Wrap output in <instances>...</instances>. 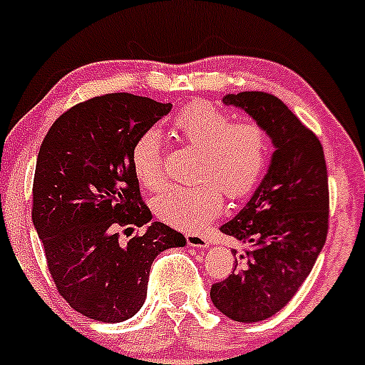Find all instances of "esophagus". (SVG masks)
<instances>
[{
	"label": "esophagus",
	"mask_w": 365,
	"mask_h": 365,
	"mask_svg": "<svg viewBox=\"0 0 365 365\" xmlns=\"http://www.w3.org/2000/svg\"><path fill=\"white\" fill-rule=\"evenodd\" d=\"M186 242H187V246L198 247V250H205V247H209V240L205 237H202V235H197V234H187Z\"/></svg>",
	"instance_id": "1"
}]
</instances>
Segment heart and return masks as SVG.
Segmentation results:
<instances>
[{
    "mask_svg": "<svg viewBox=\"0 0 365 365\" xmlns=\"http://www.w3.org/2000/svg\"><path fill=\"white\" fill-rule=\"evenodd\" d=\"M174 128L200 151L195 184H172L153 202L163 223L193 232L207 225L223 207V191L244 198L257 187L269 160L267 137L257 123L235 121L230 114L205 101L187 105L174 119ZM135 178L145 190H156L165 178L163 148L156 130H148L131 149Z\"/></svg>",
    "mask_w": 365,
    "mask_h": 365,
    "instance_id": "1",
    "label": "heart"
}]
</instances>
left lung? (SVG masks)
Segmentation results:
<instances>
[{
    "mask_svg": "<svg viewBox=\"0 0 365 365\" xmlns=\"http://www.w3.org/2000/svg\"><path fill=\"white\" fill-rule=\"evenodd\" d=\"M223 103L246 112L274 145L253 197L220 227L247 244L242 265L235 260V272L210 288L220 313L253 323L283 309L309 276L329 230V175L317 135L279 98L242 91Z\"/></svg>",
    "mask_w": 365,
    "mask_h": 365,
    "instance_id": "obj_1",
    "label": "left lung"
}]
</instances>
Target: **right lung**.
Segmentation results:
<instances>
[{
    "label": "right lung",
    "instance_id": "add662e5",
    "mask_svg": "<svg viewBox=\"0 0 365 365\" xmlns=\"http://www.w3.org/2000/svg\"><path fill=\"white\" fill-rule=\"evenodd\" d=\"M170 110L128 93L96 96L59 115L40 145L33 225L58 292L91 320L133 317L155 258L186 246L182 234L151 221L131 167L135 140ZM144 224L140 238L118 242L119 227Z\"/></svg>",
    "mask_w": 365,
    "mask_h": 365
}]
</instances>
